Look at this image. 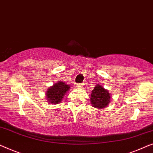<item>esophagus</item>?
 Returning <instances> with one entry per match:
<instances>
[{
	"label": "esophagus",
	"mask_w": 153,
	"mask_h": 153,
	"mask_svg": "<svg viewBox=\"0 0 153 153\" xmlns=\"http://www.w3.org/2000/svg\"><path fill=\"white\" fill-rule=\"evenodd\" d=\"M76 87H77V88H83V85H77V86Z\"/></svg>",
	"instance_id": "34e87169"
}]
</instances>
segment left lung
I'll return each instance as SVG.
<instances>
[{
    "label": "left lung",
    "instance_id": "1",
    "mask_svg": "<svg viewBox=\"0 0 153 153\" xmlns=\"http://www.w3.org/2000/svg\"><path fill=\"white\" fill-rule=\"evenodd\" d=\"M111 94L100 84L94 86L90 95V101L92 107L97 109H103L107 107L111 102Z\"/></svg>",
    "mask_w": 153,
    "mask_h": 153
}]
</instances>
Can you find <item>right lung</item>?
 I'll return each mask as SVG.
<instances>
[{
	"instance_id": "obj_1",
	"label": "right lung",
	"mask_w": 153,
	"mask_h": 153,
	"mask_svg": "<svg viewBox=\"0 0 153 153\" xmlns=\"http://www.w3.org/2000/svg\"><path fill=\"white\" fill-rule=\"evenodd\" d=\"M70 89V85L63 81H58L48 87L46 93V100L49 104L57 105L63 99Z\"/></svg>"
}]
</instances>
